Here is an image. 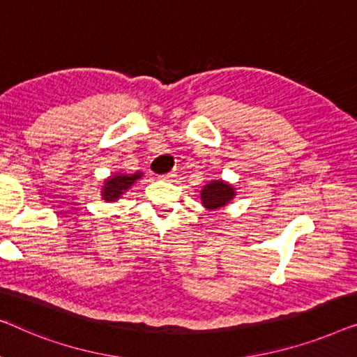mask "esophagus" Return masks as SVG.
I'll return each instance as SVG.
<instances>
[{"label": "esophagus", "mask_w": 357, "mask_h": 357, "mask_svg": "<svg viewBox=\"0 0 357 357\" xmlns=\"http://www.w3.org/2000/svg\"><path fill=\"white\" fill-rule=\"evenodd\" d=\"M174 176H176V174H174V173H167V174H162V176H160V178H162L163 181H172Z\"/></svg>", "instance_id": "obj_1"}]
</instances>
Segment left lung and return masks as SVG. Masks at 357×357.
<instances>
[{"mask_svg":"<svg viewBox=\"0 0 357 357\" xmlns=\"http://www.w3.org/2000/svg\"><path fill=\"white\" fill-rule=\"evenodd\" d=\"M236 189L233 185L225 183V181H210L208 184L204 185V189L200 190V200L202 205L208 210H217L222 208L225 205L229 204L234 199Z\"/></svg>","mask_w":357,"mask_h":357,"instance_id":"8db88e82","label":"left lung"}]
</instances>
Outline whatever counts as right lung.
Instances as JSON below:
<instances>
[{
    "label": "right lung",
    "mask_w": 357,
    "mask_h": 357,
    "mask_svg": "<svg viewBox=\"0 0 357 357\" xmlns=\"http://www.w3.org/2000/svg\"><path fill=\"white\" fill-rule=\"evenodd\" d=\"M140 178H142V173L137 172L134 174L116 173L113 174V176H109L108 179H105L103 188H102L103 200H108V202H114V200H118L130 188V185Z\"/></svg>",
    "instance_id": "add662e5"
}]
</instances>
